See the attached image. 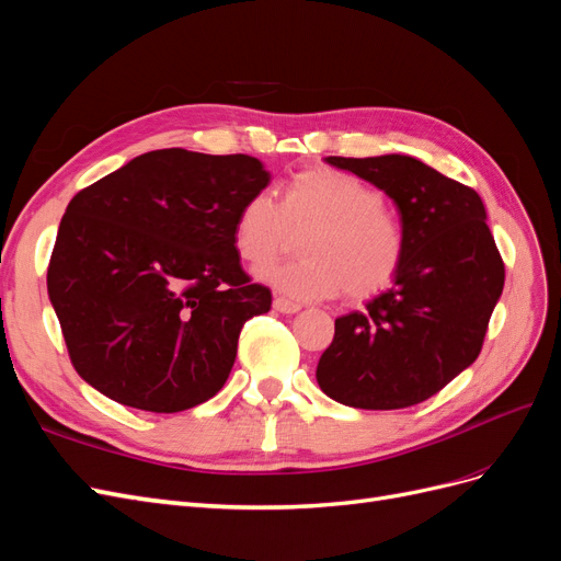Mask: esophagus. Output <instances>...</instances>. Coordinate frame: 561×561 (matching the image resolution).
<instances>
[{
  "label": "esophagus",
  "instance_id": "1",
  "mask_svg": "<svg viewBox=\"0 0 561 561\" xmlns=\"http://www.w3.org/2000/svg\"><path fill=\"white\" fill-rule=\"evenodd\" d=\"M274 309L278 313H297V311H301V304L290 301V299H285V297H276L274 299Z\"/></svg>",
  "mask_w": 561,
  "mask_h": 561
}]
</instances>
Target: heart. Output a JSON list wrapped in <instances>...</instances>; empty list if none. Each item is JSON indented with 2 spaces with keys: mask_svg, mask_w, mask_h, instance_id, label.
<instances>
[{
  "mask_svg": "<svg viewBox=\"0 0 561 561\" xmlns=\"http://www.w3.org/2000/svg\"><path fill=\"white\" fill-rule=\"evenodd\" d=\"M307 231L301 257L266 266L257 278L299 299H330L342 290L367 299L398 276L404 236L383 194L365 180L334 168H309L283 186L280 201L252 194L236 213L233 243L241 260L262 266Z\"/></svg>",
  "mask_w": 561,
  "mask_h": 561,
  "instance_id": "obj_1",
  "label": "heart"
}]
</instances>
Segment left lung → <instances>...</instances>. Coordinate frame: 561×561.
Listing matches in <instances>:
<instances>
[{"label":"left lung","mask_w":561,"mask_h":561,"mask_svg":"<svg viewBox=\"0 0 561 561\" xmlns=\"http://www.w3.org/2000/svg\"><path fill=\"white\" fill-rule=\"evenodd\" d=\"M400 213L404 254L388 290L334 320L316 367L325 396L358 410L428 400L480 355L505 268L480 194L414 157H328Z\"/></svg>","instance_id":"left-lung-1"}]
</instances>
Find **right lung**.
<instances>
[{
  "instance_id": "add662e5",
  "label": "right lung",
  "mask_w": 561,
  "mask_h": 561,
  "mask_svg": "<svg viewBox=\"0 0 561 561\" xmlns=\"http://www.w3.org/2000/svg\"><path fill=\"white\" fill-rule=\"evenodd\" d=\"M268 182L254 157L173 147L70 201L46 285L83 381L157 414L192 410L225 386L245 320L271 309L233 243L236 213Z\"/></svg>"
}]
</instances>
